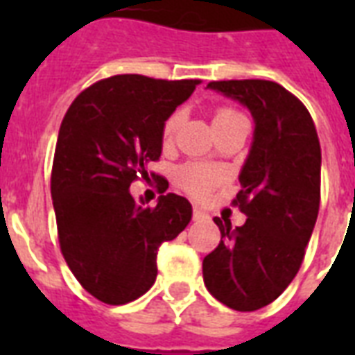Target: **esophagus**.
<instances>
[{
	"instance_id": "obj_1",
	"label": "esophagus",
	"mask_w": 355,
	"mask_h": 355,
	"mask_svg": "<svg viewBox=\"0 0 355 355\" xmlns=\"http://www.w3.org/2000/svg\"><path fill=\"white\" fill-rule=\"evenodd\" d=\"M208 217V214H206L202 208H199V206H195L193 208V219L195 221H200V219H206Z\"/></svg>"
}]
</instances>
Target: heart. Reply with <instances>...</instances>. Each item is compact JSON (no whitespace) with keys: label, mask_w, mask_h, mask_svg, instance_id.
<instances>
[{"label":"heart","mask_w":355,"mask_h":355,"mask_svg":"<svg viewBox=\"0 0 355 355\" xmlns=\"http://www.w3.org/2000/svg\"><path fill=\"white\" fill-rule=\"evenodd\" d=\"M182 112L171 114L167 118L166 125H164V144H171L175 134H177L180 123H182ZM236 118H241V114H237L236 110H228V108H221L217 110L216 116H214V125L219 127V125H225V123L232 121ZM221 180V173L217 169H211V167L206 166H197V164H189V166H184L180 171H178V182L186 191H189L191 195H206L210 191L217 182Z\"/></svg>","instance_id":"b5f03b06"}]
</instances>
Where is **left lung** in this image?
Returning a JSON list of instances; mask_svg holds the SVG:
<instances>
[{
	"mask_svg": "<svg viewBox=\"0 0 355 355\" xmlns=\"http://www.w3.org/2000/svg\"><path fill=\"white\" fill-rule=\"evenodd\" d=\"M247 108L252 145L239 171L243 227L216 217L221 243L202 261L205 286L228 308L254 311L297 276L320 202V145L313 119L272 80H214L206 86Z\"/></svg>",
	"mask_w": 355,
	"mask_h": 355,
	"instance_id": "left-lung-1",
	"label": "left lung"
}]
</instances>
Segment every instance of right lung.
Here are the masks:
<instances>
[{
    "instance_id": "obj_1",
    "label": "right lung",
    "mask_w": 355,
    "mask_h": 355,
    "mask_svg": "<svg viewBox=\"0 0 355 355\" xmlns=\"http://www.w3.org/2000/svg\"><path fill=\"white\" fill-rule=\"evenodd\" d=\"M199 80L116 75L77 96L58 130L51 197L64 259L86 291L112 306L132 302L156 280V252L191 221L180 195L156 206L130 184L160 158L164 125Z\"/></svg>"
}]
</instances>
